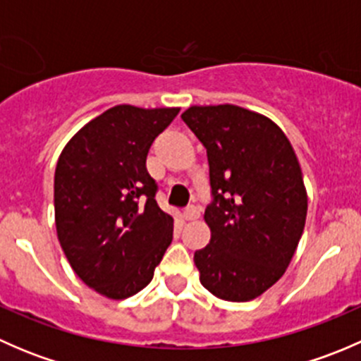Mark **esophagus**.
<instances>
[{
    "label": "esophagus",
    "mask_w": 361,
    "mask_h": 361,
    "mask_svg": "<svg viewBox=\"0 0 361 361\" xmlns=\"http://www.w3.org/2000/svg\"><path fill=\"white\" fill-rule=\"evenodd\" d=\"M183 216H185V220H197V218L201 216V209H199L197 206H194V204H192V206L185 207Z\"/></svg>",
    "instance_id": "esophagus-1"
}]
</instances>
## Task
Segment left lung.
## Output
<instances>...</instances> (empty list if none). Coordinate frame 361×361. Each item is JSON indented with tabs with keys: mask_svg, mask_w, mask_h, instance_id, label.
Wrapping results in <instances>:
<instances>
[{
	"mask_svg": "<svg viewBox=\"0 0 361 361\" xmlns=\"http://www.w3.org/2000/svg\"><path fill=\"white\" fill-rule=\"evenodd\" d=\"M181 118L209 164L211 241L194 255L201 283L224 300H251L285 274L304 232L300 164L285 133L255 111L192 106Z\"/></svg>",
	"mask_w": 361,
	"mask_h": 361,
	"instance_id": "8db88e82",
	"label": "left lung"
}]
</instances>
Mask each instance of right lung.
Instances as JSON below:
<instances>
[{
    "mask_svg": "<svg viewBox=\"0 0 361 361\" xmlns=\"http://www.w3.org/2000/svg\"><path fill=\"white\" fill-rule=\"evenodd\" d=\"M178 111L113 106L82 127L57 160L61 248L76 276L108 298L143 290L173 241V216L155 201L147 155Z\"/></svg>",
    "mask_w": 361,
    "mask_h": 361,
    "instance_id": "add662e5",
    "label": "right lung"
}]
</instances>
